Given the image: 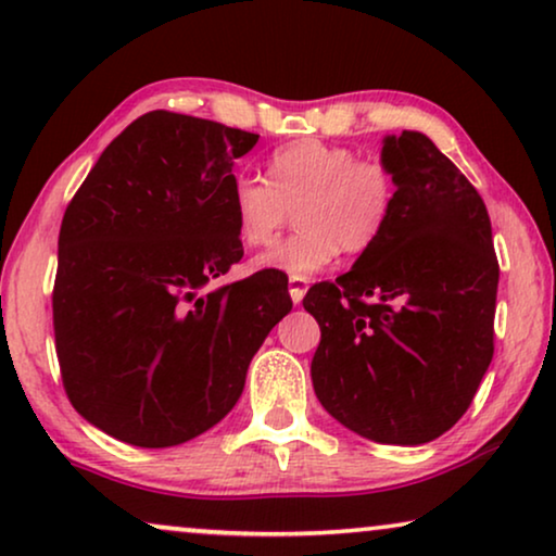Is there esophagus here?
<instances>
[{"mask_svg": "<svg viewBox=\"0 0 556 556\" xmlns=\"http://www.w3.org/2000/svg\"><path fill=\"white\" fill-rule=\"evenodd\" d=\"M288 291H291L293 303H301L303 295H306V291H308V280L299 278V276H291V278H288Z\"/></svg>", "mask_w": 556, "mask_h": 556, "instance_id": "1", "label": "esophagus"}]
</instances>
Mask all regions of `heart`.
I'll list each match as a JSON object with an SVG mask.
<instances>
[{
    "instance_id": "b5f03b06",
    "label": "heart",
    "mask_w": 556,
    "mask_h": 556,
    "mask_svg": "<svg viewBox=\"0 0 556 556\" xmlns=\"http://www.w3.org/2000/svg\"><path fill=\"white\" fill-rule=\"evenodd\" d=\"M394 204L397 177L384 159L318 139L286 143L268 156V179L240 174L230 187L235 230L250 248L268 245L299 212L301 230L255 257L257 268L299 278L326 268L339 250L375 248Z\"/></svg>"
}]
</instances>
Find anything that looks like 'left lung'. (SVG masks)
I'll return each mask as SVG.
<instances>
[{"label":"left lung","mask_w":556,"mask_h":556,"mask_svg":"<svg viewBox=\"0 0 556 556\" xmlns=\"http://www.w3.org/2000/svg\"><path fill=\"white\" fill-rule=\"evenodd\" d=\"M397 204L354 268L311 286L316 397L349 430L430 443L466 415L493 359L498 257L489 210L425 134L384 139Z\"/></svg>","instance_id":"1"}]
</instances>
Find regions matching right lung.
Listing matches in <instances>:
<instances>
[{"label": "right lung", "instance_id": "right-lung-1", "mask_svg": "<svg viewBox=\"0 0 556 556\" xmlns=\"http://www.w3.org/2000/svg\"><path fill=\"white\" fill-rule=\"evenodd\" d=\"M255 143L215 121L143 113L67 204L52 288L60 377L111 438L169 447L202 435L293 308L276 273L210 288L242 257L232 166Z\"/></svg>", "mask_w": 556, "mask_h": 556}]
</instances>
